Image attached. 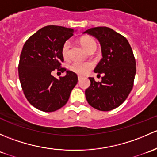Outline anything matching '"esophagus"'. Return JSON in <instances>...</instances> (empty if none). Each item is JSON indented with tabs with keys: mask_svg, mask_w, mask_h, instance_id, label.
Returning a JSON list of instances; mask_svg holds the SVG:
<instances>
[{
	"mask_svg": "<svg viewBox=\"0 0 157 157\" xmlns=\"http://www.w3.org/2000/svg\"><path fill=\"white\" fill-rule=\"evenodd\" d=\"M81 79H82L81 76H78V80H79V81H80V80H81Z\"/></svg>",
	"mask_w": 157,
	"mask_h": 157,
	"instance_id": "34e87169",
	"label": "esophagus"
}]
</instances>
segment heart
<instances>
[{"label": "heart", "instance_id": "b5f03b06", "mask_svg": "<svg viewBox=\"0 0 157 157\" xmlns=\"http://www.w3.org/2000/svg\"><path fill=\"white\" fill-rule=\"evenodd\" d=\"M80 43L86 49L87 52H90L93 48H97V45L94 39L91 38H83L80 40ZM70 48H71V43L69 41H67L63 45L62 49H61V54L64 59L68 58L70 55ZM69 68L73 72L79 74V75H85L89 71L93 68V64L90 62H80V61H74L70 65Z\"/></svg>", "mask_w": 157, "mask_h": 157}]
</instances>
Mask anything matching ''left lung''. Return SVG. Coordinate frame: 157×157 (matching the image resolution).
Returning <instances> with one entry per match:
<instances>
[{"label": "left lung", "instance_id": "left-lung-1", "mask_svg": "<svg viewBox=\"0 0 157 157\" xmlns=\"http://www.w3.org/2000/svg\"><path fill=\"white\" fill-rule=\"evenodd\" d=\"M83 33L94 36L100 42L102 58L94 72L104 74L101 82L89 77L86 100L99 111L112 110L125 101L133 88L136 74L133 51L125 37L109 27L91 28Z\"/></svg>", "mask_w": 157, "mask_h": 157}]
</instances>
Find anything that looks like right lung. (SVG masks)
Masks as SVG:
<instances>
[{
	"label": "right lung",
	"mask_w": 157,
	"mask_h": 157,
	"mask_svg": "<svg viewBox=\"0 0 157 157\" xmlns=\"http://www.w3.org/2000/svg\"><path fill=\"white\" fill-rule=\"evenodd\" d=\"M74 30L60 26H47L38 30L25 42L20 54L19 78L25 96L35 108L45 112H55L68 101L77 83V75L61 67L64 58L63 45ZM66 71L59 79L51 71Z\"/></svg>",
	"instance_id": "add662e5"
}]
</instances>
